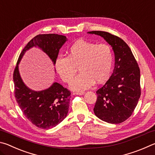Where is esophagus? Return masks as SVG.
<instances>
[{"instance_id": "34e87169", "label": "esophagus", "mask_w": 155, "mask_h": 155, "mask_svg": "<svg viewBox=\"0 0 155 155\" xmlns=\"http://www.w3.org/2000/svg\"><path fill=\"white\" fill-rule=\"evenodd\" d=\"M84 91H76L75 94H77V95H83V94H84Z\"/></svg>"}]
</instances>
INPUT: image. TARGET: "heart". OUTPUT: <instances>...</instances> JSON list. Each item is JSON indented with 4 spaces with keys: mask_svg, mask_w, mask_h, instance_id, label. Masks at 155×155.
Instances as JSON below:
<instances>
[{
    "mask_svg": "<svg viewBox=\"0 0 155 155\" xmlns=\"http://www.w3.org/2000/svg\"><path fill=\"white\" fill-rule=\"evenodd\" d=\"M114 54L108 44L97 45L78 40L68 51V57H59L55 61L57 72L63 81L71 82L77 68L81 73L70 84L72 90L82 91L96 83H104L111 74Z\"/></svg>",
    "mask_w": 155,
    "mask_h": 155,
    "instance_id": "b5f03b06",
    "label": "heart"
}]
</instances>
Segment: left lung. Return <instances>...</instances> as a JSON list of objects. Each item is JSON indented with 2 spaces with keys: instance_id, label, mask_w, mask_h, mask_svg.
Masks as SVG:
<instances>
[{
  "instance_id": "obj_1",
  "label": "left lung",
  "mask_w": 155,
  "mask_h": 155,
  "mask_svg": "<svg viewBox=\"0 0 155 155\" xmlns=\"http://www.w3.org/2000/svg\"><path fill=\"white\" fill-rule=\"evenodd\" d=\"M88 33L103 37L112 46L115 54L114 72L106 83L96 91L94 112L106 122L122 123L132 115L140 98V68L129 46L119 37L105 31Z\"/></svg>"
}]
</instances>
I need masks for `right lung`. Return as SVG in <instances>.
<instances>
[{
	"instance_id": "1",
	"label": "right lung",
	"mask_w": 155,
	"mask_h": 155,
	"mask_svg": "<svg viewBox=\"0 0 155 155\" xmlns=\"http://www.w3.org/2000/svg\"><path fill=\"white\" fill-rule=\"evenodd\" d=\"M66 40V37L58 34L36 35L21 52L14 69L13 79L15 99L25 117L38 128L48 129L64 120L69 110L71 92L58 83L40 91L30 90L20 77L18 64L27 50L38 46L55 64L59 49Z\"/></svg>"
}]
</instances>
